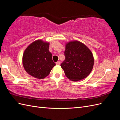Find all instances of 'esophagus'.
<instances>
[{"label": "esophagus", "instance_id": "obj_1", "mask_svg": "<svg viewBox=\"0 0 120 120\" xmlns=\"http://www.w3.org/2000/svg\"><path fill=\"white\" fill-rule=\"evenodd\" d=\"M60 61H57V62L56 63V65H60Z\"/></svg>", "mask_w": 120, "mask_h": 120}]
</instances>
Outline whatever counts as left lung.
Masks as SVG:
<instances>
[{
    "mask_svg": "<svg viewBox=\"0 0 120 120\" xmlns=\"http://www.w3.org/2000/svg\"><path fill=\"white\" fill-rule=\"evenodd\" d=\"M64 60L60 66L71 81L76 82L86 78L92 71L94 59L93 53L85 45L74 41L67 43Z\"/></svg>",
    "mask_w": 120,
    "mask_h": 120,
    "instance_id": "obj_1",
    "label": "left lung"
}]
</instances>
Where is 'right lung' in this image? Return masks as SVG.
<instances>
[{"mask_svg": "<svg viewBox=\"0 0 120 120\" xmlns=\"http://www.w3.org/2000/svg\"><path fill=\"white\" fill-rule=\"evenodd\" d=\"M49 42L37 40L28 45L22 56L23 67L27 73L37 79L48 76L56 66L52 60Z\"/></svg>", "mask_w": 120, "mask_h": 120, "instance_id": "obj_1", "label": "right lung"}]
</instances>
